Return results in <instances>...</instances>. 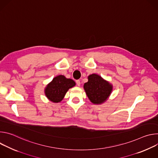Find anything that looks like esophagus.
Returning a JSON list of instances; mask_svg holds the SVG:
<instances>
[{
	"label": "esophagus",
	"mask_w": 158,
	"mask_h": 158,
	"mask_svg": "<svg viewBox=\"0 0 158 158\" xmlns=\"http://www.w3.org/2000/svg\"><path fill=\"white\" fill-rule=\"evenodd\" d=\"M76 84H77V85L78 86H80V85H81V82H80V81H79V80H77V81H76Z\"/></svg>",
	"instance_id": "obj_1"
}]
</instances>
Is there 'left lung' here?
<instances>
[{
	"label": "left lung",
	"mask_w": 158,
	"mask_h": 158,
	"mask_svg": "<svg viewBox=\"0 0 158 158\" xmlns=\"http://www.w3.org/2000/svg\"><path fill=\"white\" fill-rule=\"evenodd\" d=\"M87 79L84 89L90 101L97 105L104 103L112 93L113 85L97 74L89 75Z\"/></svg>",
	"instance_id": "obj_1"
}]
</instances>
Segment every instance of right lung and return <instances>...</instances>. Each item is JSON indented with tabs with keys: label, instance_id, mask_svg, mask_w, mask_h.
Returning <instances> with one entry per match:
<instances>
[{
	"label": "right lung",
	"instance_id": "1",
	"mask_svg": "<svg viewBox=\"0 0 158 158\" xmlns=\"http://www.w3.org/2000/svg\"><path fill=\"white\" fill-rule=\"evenodd\" d=\"M75 85L76 82L73 79L59 75L46 86L44 94L50 101L58 103L62 101L68 90Z\"/></svg>",
	"mask_w": 158,
	"mask_h": 158
}]
</instances>
